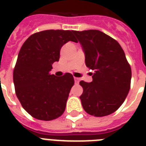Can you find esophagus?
<instances>
[{
	"label": "esophagus",
	"instance_id": "obj_1",
	"mask_svg": "<svg viewBox=\"0 0 146 146\" xmlns=\"http://www.w3.org/2000/svg\"><path fill=\"white\" fill-rule=\"evenodd\" d=\"M74 81H75V84H79V82H80V79L77 77H74Z\"/></svg>",
	"mask_w": 146,
	"mask_h": 146
}]
</instances>
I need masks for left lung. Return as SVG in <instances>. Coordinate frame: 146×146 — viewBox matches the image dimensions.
I'll use <instances>...</instances> for the list:
<instances>
[{
  "instance_id": "left-lung-1",
  "label": "left lung",
  "mask_w": 146,
  "mask_h": 146,
  "mask_svg": "<svg viewBox=\"0 0 146 146\" xmlns=\"http://www.w3.org/2000/svg\"><path fill=\"white\" fill-rule=\"evenodd\" d=\"M82 46L87 67L95 70L92 81H80L82 108L95 117L113 113L123 103L130 88L131 68L116 40L99 30L73 31Z\"/></svg>"
}]
</instances>
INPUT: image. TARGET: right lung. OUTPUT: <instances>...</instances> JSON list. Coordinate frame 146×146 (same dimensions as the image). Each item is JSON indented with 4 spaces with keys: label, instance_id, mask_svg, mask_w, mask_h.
Listing matches in <instances>:
<instances>
[{
    "label": "right lung",
    "instance_id": "1",
    "mask_svg": "<svg viewBox=\"0 0 146 146\" xmlns=\"http://www.w3.org/2000/svg\"><path fill=\"white\" fill-rule=\"evenodd\" d=\"M77 42L73 31L44 30L27 38L19 50L13 70L15 91L22 106L31 116L52 120L63 114L71 88L72 74L50 75L59 61L60 50L68 42Z\"/></svg>",
    "mask_w": 146,
    "mask_h": 146
}]
</instances>
